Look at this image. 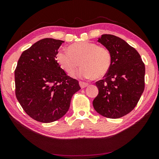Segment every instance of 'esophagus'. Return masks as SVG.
<instances>
[{
    "label": "esophagus",
    "instance_id": "obj_1",
    "mask_svg": "<svg viewBox=\"0 0 159 159\" xmlns=\"http://www.w3.org/2000/svg\"><path fill=\"white\" fill-rule=\"evenodd\" d=\"M79 85L80 86V88H84L85 87H87L88 85V83H85V82H82V81H80L79 82Z\"/></svg>",
    "mask_w": 159,
    "mask_h": 159
}]
</instances>
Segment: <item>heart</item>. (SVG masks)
Wrapping results in <instances>:
<instances>
[{"instance_id": "heart-1", "label": "heart", "mask_w": 159, "mask_h": 159, "mask_svg": "<svg viewBox=\"0 0 159 159\" xmlns=\"http://www.w3.org/2000/svg\"><path fill=\"white\" fill-rule=\"evenodd\" d=\"M56 60L66 73H74L82 66L76 76L98 79L107 74L111 67L112 56L108 48L95 43L80 42L70 45L69 50H59Z\"/></svg>"}]
</instances>
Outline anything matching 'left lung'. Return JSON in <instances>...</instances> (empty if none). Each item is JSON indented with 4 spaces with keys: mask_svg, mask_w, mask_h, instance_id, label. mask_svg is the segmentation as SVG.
Instances as JSON below:
<instances>
[{
    "mask_svg": "<svg viewBox=\"0 0 159 159\" xmlns=\"http://www.w3.org/2000/svg\"><path fill=\"white\" fill-rule=\"evenodd\" d=\"M99 43L111 51V67L104 79L97 81L95 111L104 117L118 118L135 107L144 90L145 66L134 48L119 37L103 34Z\"/></svg>",
    "mask_w": 159,
    "mask_h": 159,
    "instance_id": "obj_1",
    "label": "left lung"
}]
</instances>
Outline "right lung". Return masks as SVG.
Returning a JSON list of instances; mask_svg holds the SVG:
<instances>
[{
  "mask_svg": "<svg viewBox=\"0 0 159 159\" xmlns=\"http://www.w3.org/2000/svg\"><path fill=\"white\" fill-rule=\"evenodd\" d=\"M63 41L43 39L24 51L15 71V95L29 116L41 123L60 119L68 111L77 80L67 76L56 60Z\"/></svg>",
  "mask_w": 159,
  "mask_h": 159,
  "instance_id": "obj_1",
  "label": "right lung"
}]
</instances>
